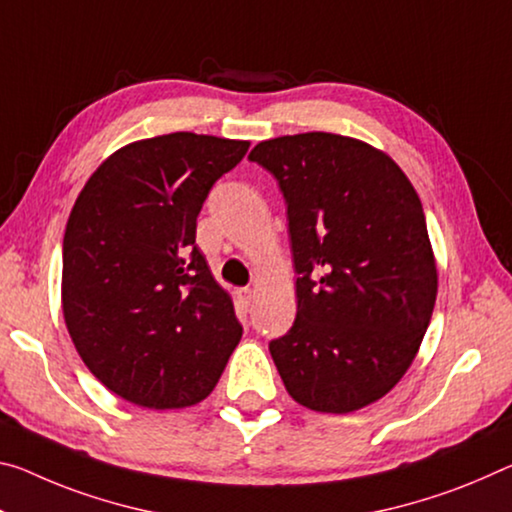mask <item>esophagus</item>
Instances as JSON below:
<instances>
[{"label": "esophagus", "instance_id": "obj_1", "mask_svg": "<svg viewBox=\"0 0 512 512\" xmlns=\"http://www.w3.org/2000/svg\"><path fill=\"white\" fill-rule=\"evenodd\" d=\"M253 298H255V291L250 289V287H246V289H239V300H241V305L246 307H250V303H253Z\"/></svg>", "mask_w": 512, "mask_h": 512}]
</instances>
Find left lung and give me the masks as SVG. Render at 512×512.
Masks as SVG:
<instances>
[{
    "mask_svg": "<svg viewBox=\"0 0 512 512\" xmlns=\"http://www.w3.org/2000/svg\"><path fill=\"white\" fill-rule=\"evenodd\" d=\"M287 200L296 321L271 355L296 403L346 415L394 389L417 358L437 262L415 186L387 152L307 132L257 143Z\"/></svg>",
    "mask_w": 512,
    "mask_h": 512,
    "instance_id": "obj_1",
    "label": "left lung"
}]
</instances>
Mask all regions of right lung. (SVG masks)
I'll use <instances>...</instances> for the list:
<instances>
[{
    "label": "right lung",
    "instance_id": "obj_1",
    "mask_svg": "<svg viewBox=\"0 0 512 512\" xmlns=\"http://www.w3.org/2000/svg\"><path fill=\"white\" fill-rule=\"evenodd\" d=\"M248 141L173 132L127 143L88 177L63 237L61 307L79 358L129 403L207 399L241 339L196 246L212 184Z\"/></svg>",
    "mask_w": 512,
    "mask_h": 512
}]
</instances>
